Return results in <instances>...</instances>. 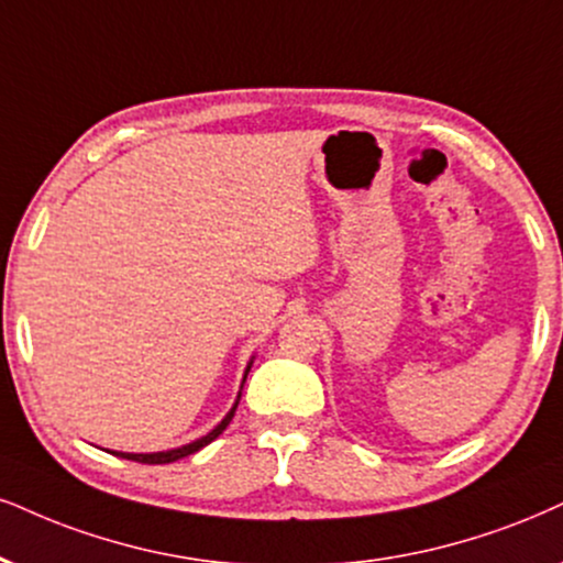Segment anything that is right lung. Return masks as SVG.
<instances>
[{
  "label": "right lung",
  "mask_w": 563,
  "mask_h": 563,
  "mask_svg": "<svg viewBox=\"0 0 563 563\" xmlns=\"http://www.w3.org/2000/svg\"><path fill=\"white\" fill-rule=\"evenodd\" d=\"M250 371V367H247ZM247 376V373H245ZM240 401V399H238ZM238 401H234V407L229 409V415L224 420L219 422L217 428L211 430V433L208 435H203V439H198V441H192V443H187V446H179V449H172V451H156V454H124V451H112V454H117V456H122V460H133V462H141V464H169V462H177V460H183V456H190V454H196V451H200L203 446H208V443H211L213 439H219L221 433H224V428L229 426V422H232V418H234V409H238Z\"/></svg>",
  "instance_id": "add662e5"
}]
</instances>
